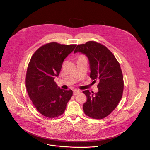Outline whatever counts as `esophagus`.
I'll return each instance as SVG.
<instances>
[{
  "instance_id": "esophagus-1",
  "label": "esophagus",
  "mask_w": 150,
  "mask_h": 150,
  "mask_svg": "<svg viewBox=\"0 0 150 150\" xmlns=\"http://www.w3.org/2000/svg\"><path fill=\"white\" fill-rule=\"evenodd\" d=\"M80 92H81V91H80V90L75 89V90L74 91V96H77L78 94H79Z\"/></svg>"
}]
</instances>
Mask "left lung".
Returning <instances> with one entry per match:
<instances>
[{"label":"left lung","mask_w":150,"mask_h":150,"mask_svg":"<svg viewBox=\"0 0 150 150\" xmlns=\"http://www.w3.org/2000/svg\"><path fill=\"white\" fill-rule=\"evenodd\" d=\"M78 52L88 57L90 77L94 81H99L98 92L83 91L87 97L84 112L93 119H103L114 111L122 97L123 78L120 64L111 51L96 42L78 45L74 53Z\"/></svg>","instance_id":"8db88e82"}]
</instances>
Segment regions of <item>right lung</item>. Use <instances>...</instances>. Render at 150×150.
<instances>
[{
  "label": "right lung",
  "mask_w": 150,
  "mask_h": 150,
  "mask_svg": "<svg viewBox=\"0 0 150 150\" xmlns=\"http://www.w3.org/2000/svg\"><path fill=\"white\" fill-rule=\"evenodd\" d=\"M76 45L51 42L39 48L28 66L25 84L30 100L42 115L54 118L64 113L73 95L72 90H64L54 81L65 58Z\"/></svg>",
  "instance_id": "obj_1"
}]
</instances>
